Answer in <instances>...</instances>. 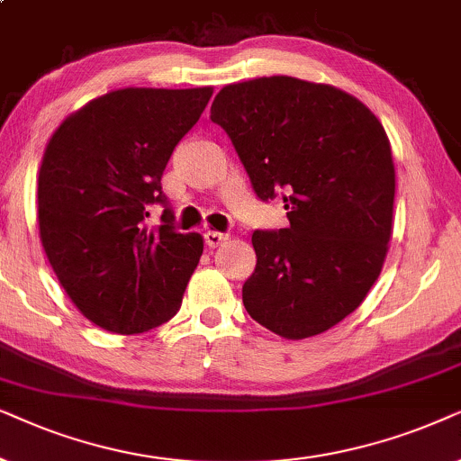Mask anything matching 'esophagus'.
I'll return each mask as SVG.
<instances>
[{
    "mask_svg": "<svg viewBox=\"0 0 461 461\" xmlns=\"http://www.w3.org/2000/svg\"><path fill=\"white\" fill-rule=\"evenodd\" d=\"M227 238H230L227 234H221V231L208 230L206 234H204V242H206L208 249H217V247H221V244H225Z\"/></svg>",
    "mask_w": 461,
    "mask_h": 461,
    "instance_id": "1",
    "label": "esophagus"
}]
</instances>
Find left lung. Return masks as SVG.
Here are the masks:
<instances>
[{"instance_id": "8db88e82", "label": "left lung", "mask_w": 461, "mask_h": 461, "mask_svg": "<svg viewBox=\"0 0 461 461\" xmlns=\"http://www.w3.org/2000/svg\"><path fill=\"white\" fill-rule=\"evenodd\" d=\"M211 120L291 223L253 234L244 308L285 339L324 333L365 302L388 255L396 173L382 122L335 86L288 76L223 86Z\"/></svg>"}]
</instances>
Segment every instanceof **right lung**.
<instances>
[{
	"mask_svg": "<svg viewBox=\"0 0 461 461\" xmlns=\"http://www.w3.org/2000/svg\"><path fill=\"white\" fill-rule=\"evenodd\" d=\"M212 96L202 88H122L67 115L38 176L40 240L60 286L96 327L120 335L168 322L204 250L179 234L162 173Z\"/></svg>",
	"mask_w": 461,
	"mask_h": 461,
	"instance_id": "right-lung-1",
	"label": "right lung"
}]
</instances>
